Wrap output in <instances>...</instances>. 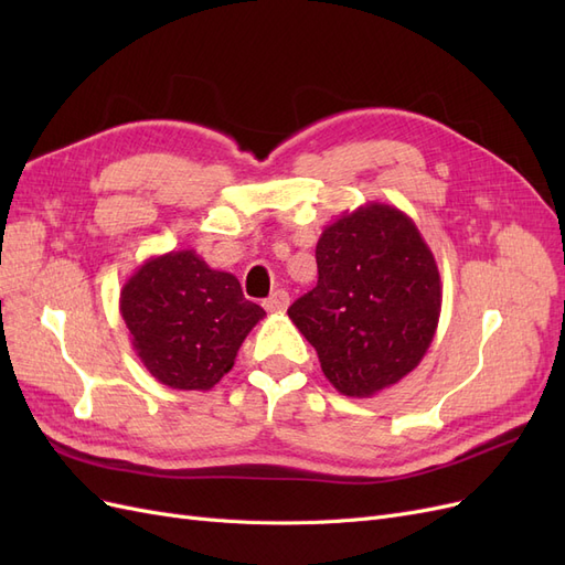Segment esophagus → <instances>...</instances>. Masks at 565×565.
Masks as SVG:
<instances>
[{
    "label": "esophagus",
    "instance_id": "34e87169",
    "mask_svg": "<svg viewBox=\"0 0 565 565\" xmlns=\"http://www.w3.org/2000/svg\"><path fill=\"white\" fill-rule=\"evenodd\" d=\"M264 306H266V311H270V313H282V311H287V306H289V295L285 292V289H276V292H273L264 301Z\"/></svg>",
    "mask_w": 565,
    "mask_h": 565
}]
</instances>
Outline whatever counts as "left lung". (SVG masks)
I'll return each mask as SVG.
<instances>
[{
	"label": "left lung",
	"instance_id": "obj_1",
	"mask_svg": "<svg viewBox=\"0 0 565 565\" xmlns=\"http://www.w3.org/2000/svg\"><path fill=\"white\" fill-rule=\"evenodd\" d=\"M316 262L318 285L287 316L339 393L377 396L434 341L443 301L434 254L405 212L367 202L322 231Z\"/></svg>",
	"mask_w": 565,
	"mask_h": 565
}]
</instances>
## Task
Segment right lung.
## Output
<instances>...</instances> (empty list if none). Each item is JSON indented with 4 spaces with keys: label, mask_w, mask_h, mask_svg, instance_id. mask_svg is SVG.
Instances as JSON below:
<instances>
[{
    "label": "right lung",
    "mask_w": 565,
    "mask_h": 565,
    "mask_svg": "<svg viewBox=\"0 0 565 565\" xmlns=\"http://www.w3.org/2000/svg\"><path fill=\"white\" fill-rule=\"evenodd\" d=\"M119 313L146 370L179 391L218 384L266 316L233 273L210 268L193 249L146 259L119 292Z\"/></svg>",
    "instance_id": "1"
}]
</instances>
